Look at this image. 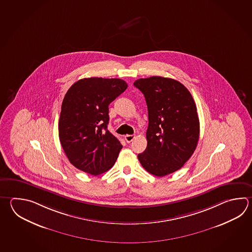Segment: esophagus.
Returning a JSON list of instances; mask_svg holds the SVG:
<instances>
[{"mask_svg":"<svg viewBox=\"0 0 252 252\" xmlns=\"http://www.w3.org/2000/svg\"><path fill=\"white\" fill-rule=\"evenodd\" d=\"M135 138V136L133 135V134H127V135H126L125 136V140L126 141V143H131L134 139Z\"/></svg>","mask_w":252,"mask_h":252,"instance_id":"obj_1","label":"esophagus"}]
</instances>
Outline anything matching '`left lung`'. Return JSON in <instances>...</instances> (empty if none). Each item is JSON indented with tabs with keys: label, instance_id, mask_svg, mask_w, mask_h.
I'll list each match as a JSON object with an SVG mask.
<instances>
[{
	"label": "left lung",
	"instance_id": "obj_1",
	"mask_svg": "<svg viewBox=\"0 0 252 252\" xmlns=\"http://www.w3.org/2000/svg\"><path fill=\"white\" fill-rule=\"evenodd\" d=\"M135 87L144 95L149 125L147 147L138 154L140 163L151 174L163 177L185 164L199 139V119L189 90L170 78L138 79Z\"/></svg>",
	"mask_w": 252,
	"mask_h": 252
}]
</instances>
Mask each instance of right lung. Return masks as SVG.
<instances>
[{"mask_svg": "<svg viewBox=\"0 0 252 252\" xmlns=\"http://www.w3.org/2000/svg\"><path fill=\"white\" fill-rule=\"evenodd\" d=\"M127 88L121 79L84 78L68 90L58 123L59 139L69 161L89 174L109 170L122 149L108 130V105Z\"/></svg>", "mask_w": 252, "mask_h": 252, "instance_id": "obj_1", "label": "right lung"}]
</instances>
